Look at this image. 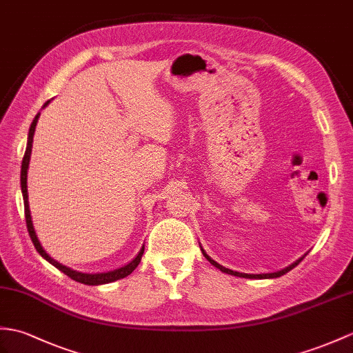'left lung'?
Masks as SVG:
<instances>
[{"label":"left lung","mask_w":353,"mask_h":353,"mask_svg":"<svg viewBox=\"0 0 353 353\" xmlns=\"http://www.w3.org/2000/svg\"><path fill=\"white\" fill-rule=\"evenodd\" d=\"M201 252H203V256L206 257L212 265H214L215 268H218L221 272H225V274H230V275H234V276H242V278H256V280H261V278H276V276H281V275H284V274H288L289 270H292L294 266H298L301 261H302V259H304L305 256H302L299 260H296L294 261V263H292L290 266H288V268H284V269H281V270H278V272H270V274H243V272H236V270H232V269H228V268H224V266H221L219 263H216V261L214 260V259H210L206 252H204V250L201 248Z\"/></svg>","instance_id":"left-lung-1"}]
</instances>
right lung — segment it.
<instances>
[{
  "instance_id": "1",
  "label": "right lung",
  "mask_w": 353,
  "mask_h": 353,
  "mask_svg": "<svg viewBox=\"0 0 353 353\" xmlns=\"http://www.w3.org/2000/svg\"><path fill=\"white\" fill-rule=\"evenodd\" d=\"M49 103V101L43 105L46 106ZM40 114L34 117L31 123V128H30V132H28V143H27V150L26 154H23V159H22V167H21V190H22V196H23V208H26V221H27V228H28V233L32 243H34V247L37 250V252L42 256L45 260H48L49 263L54 265L57 269L61 270L63 274H65L68 276H70L72 280H75L78 283H83L87 285H99V284H106V283H112L116 280H120V278H125L129 274L134 272V269L139 265V261H141L143 257V252H144V247L139 250L138 256L130 261V263L121 266L119 269H114V270H108V272H101V274H84V272H78V270H73L68 266L61 265L60 261L54 260L49 254L42 248V245H40L39 239H37V234L34 232V227H32V221H31V215H30V204H28V190H27V171H28V163H30V158H31V149H32V137H34V130H36V125H37V120H39Z\"/></svg>"
}]
</instances>
